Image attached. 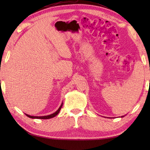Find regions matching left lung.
Returning a JSON list of instances; mask_svg holds the SVG:
<instances>
[{
  "label": "left lung",
  "instance_id": "obj_1",
  "mask_svg": "<svg viewBox=\"0 0 150 150\" xmlns=\"http://www.w3.org/2000/svg\"><path fill=\"white\" fill-rule=\"evenodd\" d=\"M124 117V116H121V117Z\"/></svg>",
  "mask_w": 150,
  "mask_h": 150
}]
</instances>
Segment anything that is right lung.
Returning <instances> with one entry per match:
<instances>
[{
	"label": "right lung",
	"mask_w": 150,
	"mask_h": 150,
	"mask_svg": "<svg viewBox=\"0 0 150 150\" xmlns=\"http://www.w3.org/2000/svg\"><path fill=\"white\" fill-rule=\"evenodd\" d=\"M62 104H63V103H62L61 105H60V106L59 108V109L57 110L55 113H53L52 114H50V115H44V116H31V115H28L26 113H25V114L26 115L27 117L31 118V119H51V118H53L54 117H55L56 115H57V114L59 113L60 109H61V108L62 106Z\"/></svg>",
	"instance_id": "obj_1"
}]
</instances>
